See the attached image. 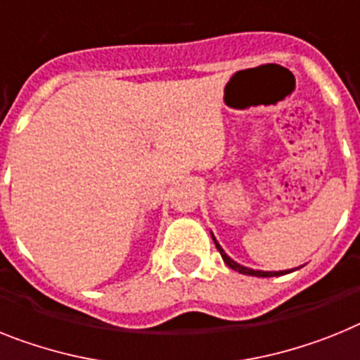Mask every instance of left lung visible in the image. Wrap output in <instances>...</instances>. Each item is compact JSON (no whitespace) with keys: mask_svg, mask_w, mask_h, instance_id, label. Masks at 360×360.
<instances>
[{"mask_svg":"<svg viewBox=\"0 0 360 360\" xmlns=\"http://www.w3.org/2000/svg\"><path fill=\"white\" fill-rule=\"evenodd\" d=\"M212 240H214V243H216V249L219 250V255H221L223 262H225L229 267L234 269V271H238V273H241V274H249V276H259V278H269V276H280V274H288V273H291V271H292V269H291V271H255V269L243 267V265H240L238 262H234V259L229 258V256L225 255V250H223L221 245L217 243L216 238L212 236Z\"/></svg>","mask_w":360,"mask_h":360,"instance_id":"obj_1","label":"left lung"}]
</instances>
